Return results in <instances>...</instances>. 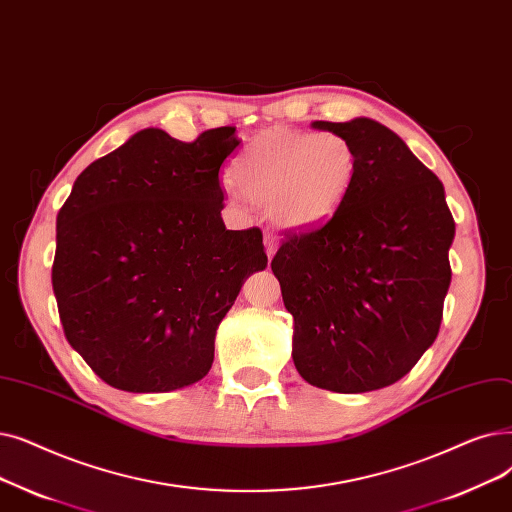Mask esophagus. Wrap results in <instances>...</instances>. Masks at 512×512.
Wrapping results in <instances>:
<instances>
[{
	"label": "esophagus",
	"mask_w": 512,
	"mask_h": 512,
	"mask_svg": "<svg viewBox=\"0 0 512 512\" xmlns=\"http://www.w3.org/2000/svg\"><path fill=\"white\" fill-rule=\"evenodd\" d=\"M263 240H265V253H268V257L272 259L278 249V236L274 232H265Z\"/></svg>",
	"instance_id": "1"
}]
</instances>
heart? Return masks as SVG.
<instances>
[{
	"label": "heart",
	"mask_w": 512,
	"mask_h": 512,
	"mask_svg": "<svg viewBox=\"0 0 512 512\" xmlns=\"http://www.w3.org/2000/svg\"><path fill=\"white\" fill-rule=\"evenodd\" d=\"M358 165V148L341 133L272 127L238 152L226 190L234 203L265 205L280 228L311 230L343 209Z\"/></svg>",
	"instance_id": "b5f03b06"
}]
</instances>
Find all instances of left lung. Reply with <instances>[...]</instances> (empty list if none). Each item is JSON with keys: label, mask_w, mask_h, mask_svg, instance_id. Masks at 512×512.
Instances as JSON below:
<instances>
[{"label": "left lung", "mask_w": 512, "mask_h": 512, "mask_svg": "<svg viewBox=\"0 0 512 512\" xmlns=\"http://www.w3.org/2000/svg\"><path fill=\"white\" fill-rule=\"evenodd\" d=\"M358 148V180L318 230L288 234L272 259L295 320L293 362L335 393L406 376L437 339L452 270L454 217L437 175L379 121H314Z\"/></svg>", "instance_id": "left-lung-1"}]
</instances>
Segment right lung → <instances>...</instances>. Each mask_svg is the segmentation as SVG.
Wrapping results in <instances>:
<instances>
[{"instance_id": "right-lung-1", "label": "right lung", "mask_w": 512, "mask_h": 512, "mask_svg": "<svg viewBox=\"0 0 512 512\" xmlns=\"http://www.w3.org/2000/svg\"><path fill=\"white\" fill-rule=\"evenodd\" d=\"M236 127L180 142L142 129L87 167L56 219L52 286L66 341L110 387L167 393L205 379L251 274L259 228L226 230L219 169Z\"/></svg>"}]
</instances>
